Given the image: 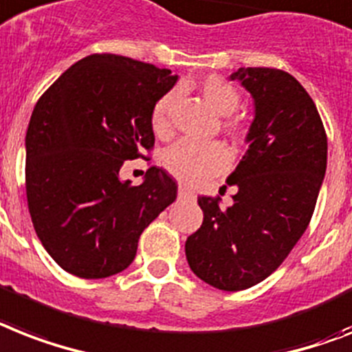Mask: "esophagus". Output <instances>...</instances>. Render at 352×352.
Masks as SVG:
<instances>
[{
  "label": "esophagus",
  "mask_w": 352,
  "mask_h": 352,
  "mask_svg": "<svg viewBox=\"0 0 352 352\" xmlns=\"http://www.w3.org/2000/svg\"><path fill=\"white\" fill-rule=\"evenodd\" d=\"M195 193L190 190V188H186V186H179V199H193Z\"/></svg>",
  "instance_id": "esophagus-1"
}]
</instances>
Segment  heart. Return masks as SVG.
<instances>
[{"mask_svg": "<svg viewBox=\"0 0 352 352\" xmlns=\"http://www.w3.org/2000/svg\"><path fill=\"white\" fill-rule=\"evenodd\" d=\"M199 90L213 110L226 116L222 119V130L236 141L245 139L250 133V124L242 117L230 116L241 104L239 90L219 76L204 77L199 85ZM171 107H173V94H164L151 108V130L162 139L171 133ZM228 162H230V153L219 141H181L168 148L162 155V166L166 168L168 173L186 184H195L219 175L226 170Z\"/></svg>", "mask_w": 352, "mask_h": 352, "instance_id": "obj_1", "label": "heart"}]
</instances>
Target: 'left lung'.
<instances>
[{"label":"left lung","instance_id":"left-lung-1","mask_svg":"<svg viewBox=\"0 0 352 352\" xmlns=\"http://www.w3.org/2000/svg\"><path fill=\"white\" fill-rule=\"evenodd\" d=\"M255 99L250 148L228 179L233 204L199 197L204 221L186 241L191 271L222 291H242L278 267L315 211L327 168V133L315 102L291 74L278 68H239Z\"/></svg>","mask_w":352,"mask_h":352}]
</instances>
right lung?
I'll return each instance as SVG.
<instances>
[{"mask_svg": "<svg viewBox=\"0 0 352 352\" xmlns=\"http://www.w3.org/2000/svg\"><path fill=\"white\" fill-rule=\"evenodd\" d=\"M175 81L168 68L92 54L36 102L27 130L28 211L43 248L70 275L126 270L142 231L177 199V182L162 168L151 166L139 186L119 177L124 161L153 150L151 108Z\"/></svg>", "mask_w": 352, "mask_h": 352, "instance_id": "obj_1", "label": "right lung"}]
</instances>
